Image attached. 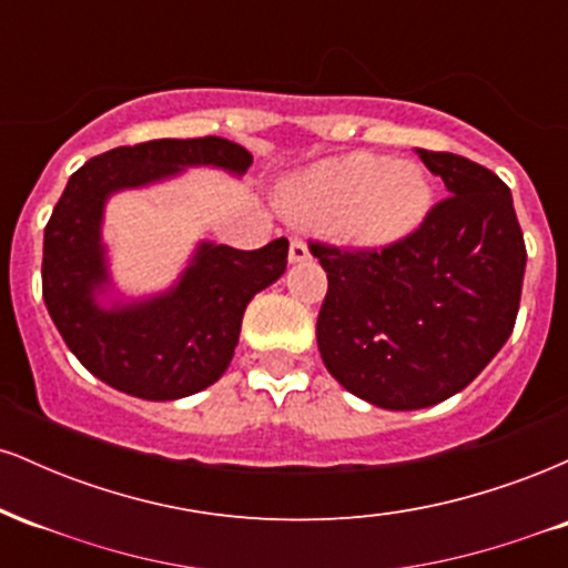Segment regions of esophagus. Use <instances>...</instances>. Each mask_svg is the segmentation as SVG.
<instances>
[{"mask_svg": "<svg viewBox=\"0 0 568 568\" xmlns=\"http://www.w3.org/2000/svg\"><path fill=\"white\" fill-rule=\"evenodd\" d=\"M288 258H291V264H302V262H306V258H310V247H306L304 240H298V237L291 240Z\"/></svg>", "mask_w": 568, "mask_h": 568, "instance_id": "1", "label": "esophagus"}]
</instances>
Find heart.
I'll list each match as a JSON object with an SVG mask.
<instances>
[{"label": "heart", "mask_w": 568, "mask_h": 568, "mask_svg": "<svg viewBox=\"0 0 568 568\" xmlns=\"http://www.w3.org/2000/svg\"><path fill=\"white\" fill-rule=\"evenodd\" d=\"M433 189L410 162L379 154H344L298 175L288 189V211L304 221H347L363 243H395L427 216Z\"/></svg>", "instance_id": "1"}]
</instances>
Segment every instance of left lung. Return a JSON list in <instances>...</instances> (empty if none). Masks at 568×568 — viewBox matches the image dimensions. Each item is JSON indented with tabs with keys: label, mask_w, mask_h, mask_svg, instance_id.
Returning <instances> with one entry per match:
<instances>
[{
	"label": "left lung",
	"mask_w": 568,
	"mask_h": 568,
	"mask_svg": "<svg viewBox=\"0 0 568 568\" xmlns=\"http://www.w3.org/2000/svg\"><path fill=\"white\" fill-rule=\"evenodd\" d=\"M419 158L452 197L382 251L312 243L328 272L317 347L352 395L389 410L427 408L470 384L518 317L526 245L499 175L452 152Z\"/></svg>",
	"instance_id": "obj_1"
}]
</instances>
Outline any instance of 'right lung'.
<instances>
[{
	"instance_id": "1",
	"label": "right lung",
	"mask_w": 568,
	"mask_h": 568,
	"mask_svg": "<svg viewBox=\"0 0 568 568\" xmlns=\"http://www.w3.org/2000/svg\"><path fill=\"white\" fill-rule=\"evenodd\" d=\"M240 143L158 139L98 154L69 179L44 226L42 296L55 328L90 374L143 400H179L211 387L230 368L245 306L288 264V240L258 251L200 243L179 283L158 296L98 304L109 291L103 207L114 192L211 165L243 175Z\"/></svg>"
}]
</instances>
